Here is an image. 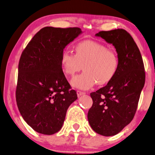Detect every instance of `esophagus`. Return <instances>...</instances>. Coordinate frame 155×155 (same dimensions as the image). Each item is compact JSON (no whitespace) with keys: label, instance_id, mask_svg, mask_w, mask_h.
<instances>
[{"label":"esophagus","instance_id":"34e87169","mask_svg":"<svg viewBox=\"0 0 155 155\" xmlns=\"http://www.w3.org/2000/svg\"><path fill=\"white\" fill-rule=\"evenodd\" d=\"M77 94L78 97H80V96H81V95L85 94V92H83V91H77Z\"/></svg>","mask_w":155,"mask_h":155}]
</instances>
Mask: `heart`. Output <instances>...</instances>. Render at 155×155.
<instances>
[{"instance_id":"obj_1","label":"heart","mask_w":155,"mask_h":155,"mask_svg":"<svg viewBox=\"0 0 155 155\" xmlns=\"http://www.w3.org/2000/svg\"><path fill=\"white\" fill-rule=\"evenodd\" d=\"M63 72L72 76L82 68L84 72L75 76L71 85L80 89L87 90L97 83L104 85L115 76L119 67V58L113 50L94 41H83L75 46V53L64 51L61 56Z\"/></svg>"}]
</instances>
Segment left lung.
Listing matches in <instances>:
<instances>
[{
    "label": "left lung",
    "instance_id": "obj_1",
    "mask_svg": "<svg viewBox=\"0 0 155 155\" xmlns=\"http://www.w3.org/2000/svg\"><path fill=\"white\" fill-rule=\"evenodd\" d=\"M95 36L114 47L119 67L105 87L90 94L93 105L87 118L94 131L104 136H112L134 119L145 83L144 66L138 47L126 30L100 31Z\"/></svg>",
    "mask_w": 155,
    "mask_h": 155
}]
</instances>
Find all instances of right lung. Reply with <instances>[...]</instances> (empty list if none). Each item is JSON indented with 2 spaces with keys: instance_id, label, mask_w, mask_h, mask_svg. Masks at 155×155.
I'll return each instance as SVG.
<instances>
[{
  "instance_id": "obj_1",
  "label": "right lung",
  "mask_w": 155,
  "mask_h": 155,
  "mask_svg": "<svg viewBox=\"0 0 155 155\" xmlns=\"http://www.w3.org/2000/svg\"><path fill=\"white\" fill-rule=\"evenodd\" d=\"M83 33L79 28L45 27L22 52L18 66L16 102L24 120L45 135L62 127L67 110L77 99L61 66V56L70 42Z\"/></svg>"
}]
</instances>
